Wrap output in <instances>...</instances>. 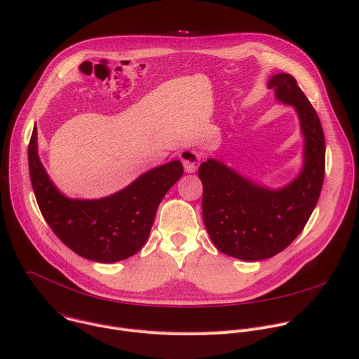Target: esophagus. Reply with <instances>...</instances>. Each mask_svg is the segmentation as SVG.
Listing matches in <instances>:
<instances>
[{
  "label": "esophagus",
  "instance_id": "1",
  "mask_svg": "<svg viewBox=\"0 0 359 359\" xmlns=\"http://www.w3.org/2000/svg\"><path fill=\"white\" fill-rule=\"evenodd\" d=\"M180 161H182L186 173H194L199 168L201 154H199V151L193 150V149H186L180 153Z\"/></svg>",
  "mask_w": 359,
  "mask_h": 359
}]
</instances>
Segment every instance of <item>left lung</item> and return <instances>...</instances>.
I'll return each mask as SVG.
<instances>
[{"mask_svg":"<svg viewBox=\"0 0 359 359\" xmlns=\"http://www.w3.org/2000/svg\"><path fill=\"white\" fill-rule=\"evenodd\" d=\"M268 87L299 116L305 137L299 176L272 190L215 158L203 161L198 172L203 184V220L212 242L224 255L249 262L272 257L298 238L318 203L325 177V137L315 109L290 74L272 76Z\"/></svg>","mask_w":359,"mask_h":359,"instance_id":"1","label":"left lung"}]
</instances>
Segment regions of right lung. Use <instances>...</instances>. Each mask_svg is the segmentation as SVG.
<instances>
[{
	"label": "right lung",
	"mask_w": 359,
	"mask_h": 359,
	"mask_svg": "<svg viewBox=\"0 0 359 359\" xmlns=\"http://www.w3.org/2000/svg\"><path fill=\"white\" fill-rule=\"evenodd\" d=\"M28 169L39 208L55 236L81 257L102 264L118 262L143 248L161 199L183 175V165L173 160L146 172L111 196L69 199L57 190L41 165L37 127L28 144Z\"/></svg>",
	"instance_id": "right-lung-1"
}]
</instances>
